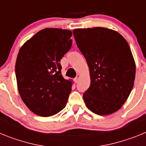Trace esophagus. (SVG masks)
<instances>
[{
    "label": "esophagus",
    "mask_w": 146,
    "mask_h": 146,
    "mask_svg": "<svg viewBox=\"0 0 146 146\" xmlns=\"http://www.w3.org/2000/svg\"><path fill=\"white\" fill-rule=\"evenodd\" d=\"M80 74H77V76H76V77L74 78V81H75V82H77L78 81H79V79H80Z\"/></svg>",
    "instance_id": "esophagus-1"
}]
</instances>
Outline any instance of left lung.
Listing matches in <instances>:
<instances>
[{"mask_svg":"<svg viewBox=\"0 0 146 146\" xmlns=\"http://www.w3.org/2000/svg\"><path fill=\"white\" fill-rule=\"evenodd\" d=\"M73 34L90 71L91 86L82 96L86 107L99 115L118 111L135 82L136 66L129 45L106 28L74 29Z\"/></svg>","mask_w":146,"mask_h":146,"instance_id":"1","label":"left lung"}]
</instances>
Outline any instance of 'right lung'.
Segmentation results:
<instances>
[{
	"mask_svg": "<svg viewBox=\"0 0 146 146\" xmlns=\"http://www.w3.org/2000/svg\"><path fill=\"white\" fill-rule=\"evenodd\" d=\"M69 30L44 28L20 48L16 64L18 91L31 111L43 117L66 107L72 82L61 74L60 60L71 49Z\"/></svg>",
	"mask_w": 146,
	"mask_h": 146,
	"instance_id": "obj_1",
	"label": "right lung"
}]
</instances>
